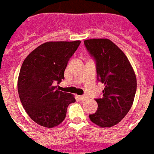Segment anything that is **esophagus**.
I'll list each match as a JSON object with an SVG mask.
<instances>
[{
	"label": "esophagus",
	"instance_id": "obj_1",
	"mask_svg": "<svg viewBox=\"0 0 154 154\" xmlns=\"http://www.w3.org/2000/svg\"><path fill=\"white\" fill-rule=\"evenodd\" d=\"M88 99V96L87 95H81V96H79V100H82V101H85Z\"/></svg>",
	"mask_w": 154,
	"mask_h": 154
}]
</instances>
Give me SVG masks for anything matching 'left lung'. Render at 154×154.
Returning <instances> with one entry per match:
<instances>
[{"label":"left lung","instance_id":"8db88e82","mask_svg":"<svg viewBox=\"0 0 154 154\" xmlns=\"http://www.w3.org/2000/svg\"><path fill=\"white\" fill-rule=\"evenodd\" d=\"M96 65L97 79L104 85L103 96L95 99L98 109L89 117L102 128L119 124L128 113L134 100L137 80L127 56L108 39L84 41Z\"/></svg>","mask_w":154,"mask_h":154}]
</instances>
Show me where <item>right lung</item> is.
<instances>
[{
    "instance_id": "obj_1",
    "label": "right lung",
    "mask_w": 154,
    "mask_h": 154,
    "mask_svg": "<svg viewBox=\"0 0 154 154\" xmlns=\"http://www.w3.org/2000/svg\"><path fill=\"white\" fill-rule=\"evenodd\" d=\"M80 41L46 42L34 50L23 62L18 78V93L30 119L43 127H55L63 122L70 94L60 91L54 84L65 79L64 72Z\"/></svg>"
}]
</instances>
